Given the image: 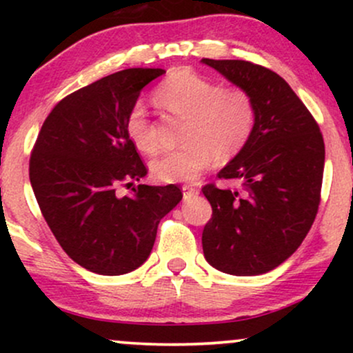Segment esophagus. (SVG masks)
Returning a JSON list of instances; mask_svg holds the SVG:
<instances>
[{
    "instance_id": "esophagus-1",
    "label": "esophagus",
    "mask_w": 353,
    "mask_h": 353,
    "mask_svg": "<svg viewBox=\"0 0 353 353\" xmlns=\"http://www.w3.org/2000/svg\"><path fill=\"white\" fill-rule=\"evenodd\" d=\"M182 192H184V197L188 199V197L197 196V194H199V189L194 188V185H190V184H185V185H182Z\"/></svg>"
}]
</instances>
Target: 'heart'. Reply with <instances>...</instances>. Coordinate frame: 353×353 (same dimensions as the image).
<instances>
[{"label":"heart","mask_w":353,"mask_h":353,"mask_svg":"<svg viewBox=\"0 0 353 353\" xmlns=\"http://www.w3.org/2000/svg\"><path fill=\"white\" fill-rule=\"evenodd\" d=\"M154 98L171 114L188 117L182 145L151 164L161 182L192 181L217 161L236 157L249 143L255 128V101L239 84L219 86L208 76L176 70L159 83ZM125 134L141 152H159L154 125L143 104H134L125 117Z\"/></svg>","instance_id":"obj_1"}]
</instances>
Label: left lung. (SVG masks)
<instances>
[{
	"instance_id": "8db88e82",
	"label": "left lung",
	"mask_w": 353,
	"mask_h": 353,
	"mask_svg": "<svg viewBox=\"0 0 353 353\" xmlns=\"http://www.w3.org/2000/svg\"><path fill=\"white\" fill-rule=\"evenodd\" d=\"M202 63L249 89L257 112L249 143L217 174L241 182V189L202 188L212 208L202 230L205 261L230 275L265 274L299 249L317 216L322 132L277 72L241 59Z\"/></svg>"
}]
</instances>
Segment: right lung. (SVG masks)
Here are the masks:
<instances>
[{
	"instance_id": "1",
	"label": "right lung",
	"mask_w": 353,
	"mask_h": 353,
	"mask_svg": "<svg viewBox=\"0 0 353 353\" xmlns=\"http://www.w3.org/2000/svg\"><path fill=\"white\" fill-rule=\"evenodd\" d=\"M159 68H131L61 99L43 123L30 181L44 221L76 264L101 275L143 265L157 225L182 199L177 185H145L119 196L148 174L125 134V117Z\"/></svg>"
}]
</instances>
